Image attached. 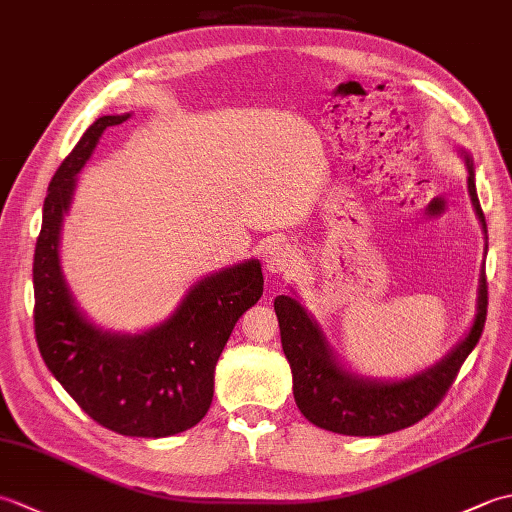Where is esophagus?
Wrapping results in <instances>:
<instances>
[{"label": "esophagus", "mask_w": 512, "mask_h": 512, "mask_svg": "<svg viewBox=\"0 0 512 512\" xmlns=\"http://www.w3.org/2000/svg\"><path fill=\"white\" fill-rule=\"evenodd\" d=\"M266 270L273 275H292L299 266V257L288 246H273L266 253Z\"/></svg>", "instance_id": "34e87169"}]
</instances>
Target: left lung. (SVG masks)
I'll list each match as a JSON object with an SVG mask.
<instances>
[{"label": "left lung", "mask_w": 512, "mask_h": 512, "mask_svg": "<svg viewBox=\"0 0 512 512\" xmlns=\"http://www.w3.org/2000/svg\"><path fill=\"white\" fill-rule=\"evenodd\" d=\"M458 151L464 158L466 171H469L466 184H469L473 211L484 231L486 255V220L480 200H477L473 158L466 149ZM486 306L488 292L482 264L480 279H477L475 317L464 339L436 365L424 367L407 378L385 380L354 372L334 352L321 323L301 306L297 295H279L275 299V312L279 319L281 347L290 363L292 394H295L299 411L317 427L343 433V436H385V433L411 427L429 416L453 385V378L458 376L466 356L480 341Z\"/></svg>", "instance_id": "8db88e82"}]
</instances>
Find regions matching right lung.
Listing matches in <instances>:
<instances>
[{
    "mask_svg": "<svg viewBox=\"0 0 512 512\" xmlns=\"http://www.w3.org/2000/svg\"><path fill=\"white\" fill-rule=\"evenodd\" d=\"M129 116L96 118L50 180L32 264L35 334L43 363L92 420L121 436L167 438L209 411L217 358L237 319L262 297L264 275L259 259L206 275L165 321L136 334L88 319L63 275L61 226L99 138Z\"/></svg>",
    "mask_w": 512,
    "mask_h": 512,
    "instance_id": "add662e5",
    "label": "right lung"
}]
</instances>
